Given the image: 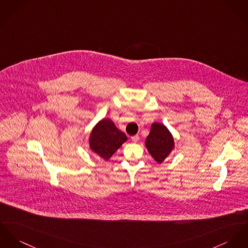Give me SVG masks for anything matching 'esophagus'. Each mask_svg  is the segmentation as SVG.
<instances>
[{
    "instance_id": "1",
    "label": "esophagus",
    "mask_w": 248,
    "mask_h": 248,
    "mask_svg": "<svg viewBox=\"0 0 248 248\" xmlns=\"http://www.w3.org/2000/svg\"><path fill=\"white\" fill-rule=\"evenodd\" d=\"M139 136L138 135H135V136H133V137H131V140L133 141V142H137L138 140H139Z\"/></svg>"
}]
</instances>
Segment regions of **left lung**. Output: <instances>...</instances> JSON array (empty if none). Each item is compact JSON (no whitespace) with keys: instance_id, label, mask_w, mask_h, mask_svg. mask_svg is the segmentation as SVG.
<instances>
[{"instance_id":"8db88e82","label":"left lung","mask_w":248,"mask_h":248,"mask_svg":"<svg viewBox=\"0 0 248 248\" xmlns=\"http://www.w3.org/2000/svg\"><path fill=\"white\" fill-rule=\"evenodd\" d=\"M145 146L157 163H162L174 147L173 138L168 128L160 124L154 123L150 133L145 140Z\"/></svg>"}]
</instances>
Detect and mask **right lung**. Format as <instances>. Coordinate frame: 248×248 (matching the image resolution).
<instances>
[{
    "label": "right lung",
    "mask_w": 248,
    "mask_h": 248,
    "mask_svg": "<svg viewBox=\"0 0 248 248\" xmlns=\"http://www.w3.org/2000/svg\"><path fill=\"white\" fill-rule=\"evenodd\" d=\"M126 140L125 134L120 131L111 120L103 119L93 127L89 142L92 151L108 160Z\"/></svg>",
    "instance_id": "1"
}]
</instances>
